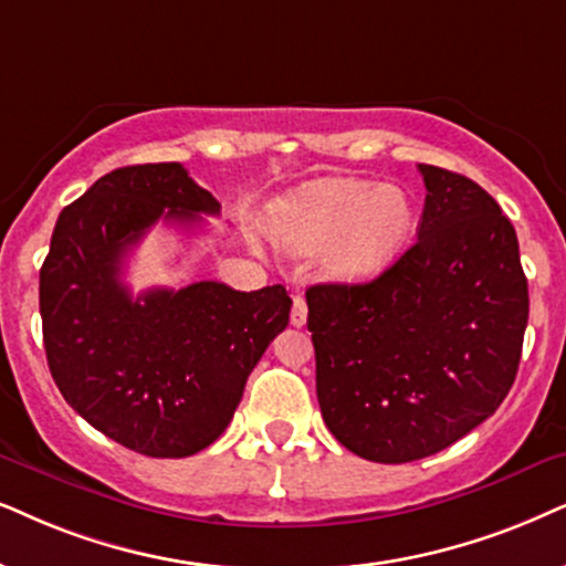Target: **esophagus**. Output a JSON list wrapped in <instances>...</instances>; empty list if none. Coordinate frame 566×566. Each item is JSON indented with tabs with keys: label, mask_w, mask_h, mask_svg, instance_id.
<instances>
[{
	"label": "esophagus",
	"mask_w": 566,
	"mask_h": 566,
	"mask_svg": "<svg viewBox=\"0 0 566 566\" xmlns=\"http://www.w3.org/2000/svg\"><path fill=\"white\" fill-rule=\"evenodd\" d=\"M305 318H307V305H305V300L300 297V295H295V300H292V313H290V321H292V326H305Z\"/></svg>",
	"instance_id": "obj_1"
}]
</instances>
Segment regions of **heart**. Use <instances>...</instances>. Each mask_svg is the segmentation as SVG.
Returning a JSON list of instances; mask_svg holds the SVG:
<instances>
[{"label": "heart", "instance_id": "heart-1", "mask_svg": "<svg viewBox=\"0 0 566 566\" xmlns=\"http://www.w3.org/2000/svg\"><path fill=\"white\" fill-rule=\"evenodd\" d=\"M412 221V200L399 185L321 180L279 200L269 227L279 245L295 253L324 250L328 274L357 282L397 259Z\"/></svg>", "mask_w": 566, "mask_h": 566}]
</instances>
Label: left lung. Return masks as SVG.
Listing matches in <instances>:
<instances>
[{"instance_id":"1","label":"left lung","mask_w":566,"mask_h":566,"mask_svg":"<svg viewBox=\"0 0 566 566\" xmlns=\"http://www.w3.org/2000/svg\"><path fill=\"white\" fill-rule=\"evenodd\" d=\"M418 169L428 192L415 245L374 282L305 292L324 423L384 464L441 452L496 412L531 305L496 200L457 171Z\"/></svg>"}]
</instances>
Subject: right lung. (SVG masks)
Returning <instances> with one entry per match:
<instances>
[{
    "label": "right lung",
    "mask_w": 566,
    "mask_h": 566,
    "mask_svg": "<svg viewBox=\"0 0 566 566\" xmlns=\"http://www.w3.org/2000/svg\"><path fill=\"white\" fill-rule=\"evenodd\" d=\"M219 209L169 161L109 171L56 219L39 276L49 370L81 418L138 454L190 457L217 441L250 370L290 324L282 284L127 290V250L156 221L190 230Z\"/></svg>",
    "instance_id": "add662e5"
}]
</instances>
